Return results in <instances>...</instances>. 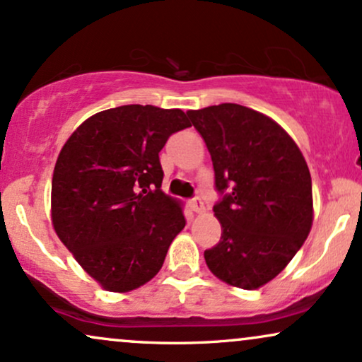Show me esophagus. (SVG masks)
Returning <instances> with one entry per match:
<instances>
[{"label":"esophagus","mask_w":362,"mask_h":362,"mask_svg":"<svg viewBox=\"0 0 362 362\" xmlns=\"http://www.w3.org/2000/svg\"><path fill=\"white\" fill-rule=\"evenodd\" d=\"M189 206H190V209H192L194 212H202L204 211V202H202V199H200V197L190 199L189 200Z\"/></svg>","instance_id":"esophagus-1"}]
</instances>
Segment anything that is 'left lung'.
I'll list each match as a JSON object with an SVG mask.
<instances>
[{"label": "left lung", "instance_id": "left-lung-1", "mask_svg": "<svg viewBox=\"0 0 362 362\" xmlns=\"http://www.w3.org/2000/svg\"><path fill=\"white\" fill-rule=\"evenodd\" d=\"M206 141L221 199V241L204 251L217 278L243 290L273 280L312 228V178L281 126L261 112L224 103L187 111Z\"/></svg>", "mask_w": 362, "mask_h": 362}]
</instances>
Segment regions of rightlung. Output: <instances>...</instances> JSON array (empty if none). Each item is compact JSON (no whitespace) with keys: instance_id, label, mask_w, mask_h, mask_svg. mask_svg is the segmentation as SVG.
I'll return each mask as SVG.
<instances>
[{"instance_id":"obj_1","label":"right lung","mask_w":362,"mask_h":362,"mask_svg":"<svg viewBox=\"0 0 362 362\" xmlns=\"http://www.w3.org/2000/svg\"><path fill=\"white\" fill-rule=\"evenodd\" d=\"M182 110L112 107L67 139L52 178V223L77 263L110 291H129L162 268L185 217L162 190L160 150L189 128Z\"/></svg>"}]
</instances>
